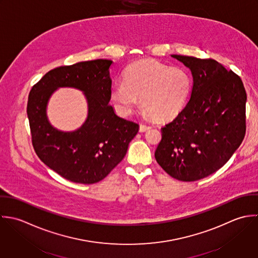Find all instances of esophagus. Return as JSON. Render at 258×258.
I'll return each mask as SVG.
<instances>
[{
  "label": "esophagus",
  "mask_w": 258,
  "mask_h": 258,
  "mask_svg": "<svg viewBox=\"0 0 258 258\" xmlns=\"http://www.w3.org/2000/svg\"><path fill=\"white\" fill-rule=\"evenodd\" d=\"M151 127L149 126V125H146V124H141L140 125V128H139V131L140 132H145V131H147L148 129H150Z\"/></svg>",
  "instance_id": "esophagus-1"
}]
</instances>
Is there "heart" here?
<instances>
[{
	"instance_id": "b5f03b06",
	"label": "heart",
	"mask_w": 258,
	"mask_h": 258,
	"mask_svg": "<svg viewBox=\"0 0 258 258\" xmlns=\"http://www.w3.org/2000/svg\"><path fill=\"white\" fill-rule=\"evenodd\" d=\"M193 86L191 73L156 61H140L129 66L123 83L111 91V100L123 115L132 113L140 99L141 107L155 119L168 120L186 105Z\"/></svg>"
}]
</instances>
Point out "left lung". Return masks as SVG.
Wrapping results in <instances>:
<instances>
[{"mask_svg":"<svg viewBox=\"0 0 258 258\" xmlns=\"http://www.w3.org/2000/svg\"><path fill=\"white\" fill-rule=\"evenodd\" d=\"M192 73L190 100L161 128L157 163L180 181H196L220 169L246 130V92L239 76L212 59L171 55Z\"/></svg>","mask_w":258,"mask_h":258,"instance_id":"8db88e82","label":"left lung"}]
</instances>
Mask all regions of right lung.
I'll return each mask as SVG.
<instances>
[{"label": "right lung", "mask_w": 258, "mask_h": 258, "mask_svg": "<svg viewBox=\"0 0 258 258\" xmlns=\"http://www.w3.org/2000/svg\"><path fill=\"white\" fill-rule=\"evenodd\" d=\"M111 60L79 62L49 71L35 84L27 114L33 147L52 170L75 183L93 184L104 179L124 158L139 125L116 115L109 104ZM62 86L82 90L87 98L86 122L75 132L55 128L46 116L47 102Z\"/></svg>", "instance_id": "add662e5"}]
</instances>
